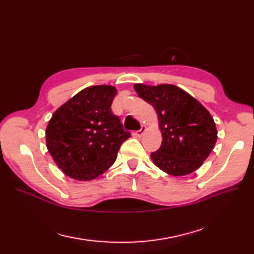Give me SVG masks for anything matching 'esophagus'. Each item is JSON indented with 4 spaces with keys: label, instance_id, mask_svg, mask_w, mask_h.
<instances>
[{
    "label": "esophagus",
    "instance_id": "obj_1",
    "mask_svg": "<svg viewBox=\"0 0 254 254\" xmlns=\"http://www.w3.org/2000/svg\"><path fill=\"white\" fill-rule=\"evenodd\" d=\"M146 130H147V128H146V126H142V127H141V129H140V130H137V131L135 132V135H136V136H139V137H141V136L146 132Z\"/></svg>",
    "mask_w": 254,
    "mask_h": 254
}]
</instances>
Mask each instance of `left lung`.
I'll list each match as a JSON object with an SVG mask.
<instances>
[{"label":"left lung","instance_id":"1","mask_svg":"<svg viewBox=\"0 0 254 254\" xmlns=\"http://www.w3.org/2000/svg\"><path fill=\"white\" fill-rule=\"evenodd\" d=\"M134 90L155 108L161 147L151 152L153 164L172 176H186L198 170L217 140V129L210 112L188 92L174 84L147 86Z\"/></svg>","mask_w":254,"mask_h":254}]
</instances>
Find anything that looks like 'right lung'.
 Segmentation results:
<instances>
[{
    "label": "right lung",
    "mask_w": 254,
    "mask_h": 254,
    "mask_svg": "<svg viewBox=\"0 0 254 254\" xmlns=\"http://www.w3.org/2000/svg\"><path fill=\"white\" fill-rule=\"evenodd\" d=\"M117 93L106 84L88 87L54 112L45 130L47 147L70 178L90 181L104 174L130 136L111 111Z\"/></svg>",
    "instance_id": "right-lung-1"
}]
</instances>
